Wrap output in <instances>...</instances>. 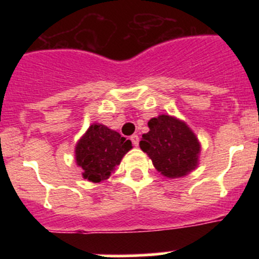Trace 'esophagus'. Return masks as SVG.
<instances>
[{"instance_id":"obj_1","label":"esophagus","mask_w":259,"mask_h":259,"mask_svg":"<svg viewBox=\"0 0 259 259\" xmlns=\"http://www.w3.org/2000/svg\"><path fill=\"white\" fill-rule=\"evenodd\" d=\"M130 139H132L133 144H134L135 146H138V145H139V137H138L137 134L132 135V137H130Z\"/></svg>"}]
</instances>
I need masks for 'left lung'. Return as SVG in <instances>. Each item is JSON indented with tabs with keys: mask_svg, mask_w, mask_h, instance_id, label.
<instances>
[{
	"mask_svg": "<svg viewBox=\"0 0 259 259\" xmlns=\"http://www.w3.org/2000/svg\"><path fill=\"white\" fill-rule=\"evenodd\" d=\"M148 126L139 145L161 176L182 178L198 168L200 143L187 122L160 114L149 120Z\"/></svg>",
	"mask_w": 259,
	"mask_h": 259,
	"instance_id": "left-lung-1",
	"label": "left lung"
}]
</instances>
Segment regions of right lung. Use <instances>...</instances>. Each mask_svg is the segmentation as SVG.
I'll list each match as a JSON object with an SVG mask.
<instances>
[{
	"mask_svg": "<svg viewBox=\"0 0 259 259\" xmlns=\"http://www.w3.org/2000/svg\"><path fill=\"white\" fill-rule=\"evenodd\" d=\"M130 149V140L105 125L94 122L75 145V161L82 169L83 179L100 183L109 179Z\"/></svg>",
	"mask_w": 259,
	"mask_h": 259,
	"instance_id": "right-lung-1",
	"label": "right lung"
}]
</instances>
